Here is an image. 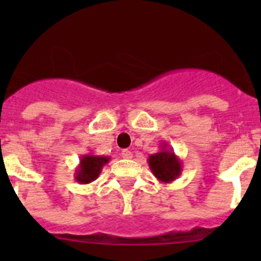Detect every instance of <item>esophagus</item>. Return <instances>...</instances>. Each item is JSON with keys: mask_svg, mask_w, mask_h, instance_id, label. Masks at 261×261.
<instances>
[{"mask_svg": "<svg viewBox=\"0 0 261 261\" xmlns=\"http://www.w3.org/2000/svg\"><path fill=\"white\" fill-rule=\"evenodd\" d=\"M121 156H122L123 159H131V158H133V152H131L130 150H122V151H121Z\"/></svg>", "mask_w": 261, "mask_h": 261, "instance_id": "obj_1", "label": "esophagus"}]
</instances>
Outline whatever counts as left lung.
Masks as SVG:
<instances>
[{
  "label": "left lung",
  "mask_w": 261,
  "mask_h": 261,
  "mask_svg": "<svg viewBox=\"0 0 261 261\" xmlns=\"http://www.w3.org/2000/svg\"><path fill=\"white\" fill-rule=\"evenodd\" d=\"M147 163L154 177L162 183H170L181 174V162L172 147L163 141L159 151L147 158Z\"/></svg>",
  "instance_id": "1"
}]
</instances>
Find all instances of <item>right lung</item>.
Instances as JSON below:
<instances>
[{
    "instance_id": "obj_1",
    "label": "right lung",
    "mask_w": 261,
    "mask_h": 261,
    "mask_svg": "<svg viewBox=\"0 0 261 261\" xmlns=\"http://www.w3.org/2000/svg\"><path fill=\"white\" fill-rule=\"evenodd\" d=\"M110 159L111 158L105 156V155H82L80 165L75 169V180L81 184H88L96 180L98 175L101 174L102 168L110 162Z\"/></svg>"
}]
</instances>
